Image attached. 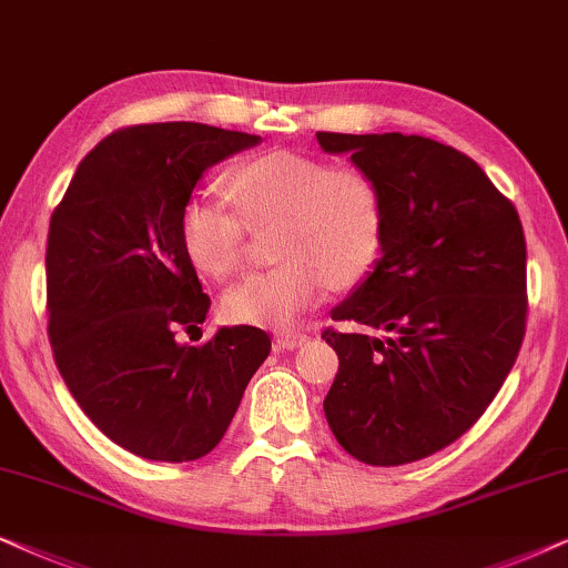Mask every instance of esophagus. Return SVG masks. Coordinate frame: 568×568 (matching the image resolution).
I'll return each instance as SVG.
<instances>
[{"instance_id": "1", "label": "esophagus", "mask_w": 568, "mask_h": 568, "mask_svg": "<svg viewBox=\"0 0 568 568\" xmlns=\"http://www.w3.org/2000/svg\"><path fill=\"white\" fill-rule=\"evenodd\" d=\"M306 339H308L306 332H301V329H285V332H277V335H275V345L283 347V351H293V347L304 345Z\"/></svg>"}]
</instances>
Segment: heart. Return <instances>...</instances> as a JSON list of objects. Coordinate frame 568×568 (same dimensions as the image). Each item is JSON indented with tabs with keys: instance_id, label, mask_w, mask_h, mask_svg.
I'll return each mask as SVG.
<instances>
[{
	"instance_id": "obj_1",
	"label": "heart",
	"mask_w": 568,
	"mask_h": 568,
	"mask_svg": "<svg viewBox=\"0 0 568 568\" xmlns=\"http://www.w3.org/2000/svg\"><path fill=\"white\" fill-rule=\"evenodd\" d=\"M236 213L207 196L181 210L179 236L189 262L213 277L241 264L248 229L272 231V270L239 280L225 291L221 312L233 324L285 329L327 293L351 288L372 272L384 241V196L358 165L270 150L239 163L225 176Z\"/></svg>"
}]
</instances>
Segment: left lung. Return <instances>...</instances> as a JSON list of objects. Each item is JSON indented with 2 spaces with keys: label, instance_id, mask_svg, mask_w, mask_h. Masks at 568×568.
Here are the masks:
<instances>
[{
  "label": "left lung",
  "instance_id": "obj_1",
  "mask_svg": "<svg viewBox=\"0 0 568 568\" xmlns=\"http://www.w3.org/2000/svg\"><path fill=\"white\" fill-rule=\"evenodd\" d=\"M384 196L374 272L332 308L339 368L324 415L347 455L392 467L457 442L494 403L527 322L517 210L473 158L418 134L316 132Z\"/></svg>",
  "mask_w": 568,
  "mask_h": 568
}]
</instances>
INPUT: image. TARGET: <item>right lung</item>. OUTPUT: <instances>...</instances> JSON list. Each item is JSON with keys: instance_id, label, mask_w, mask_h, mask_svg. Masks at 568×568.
<instances>
[{"instance_id": "obj_1", "label": "right lung", "mask_w": 568, "mask_h": 568, "mask_svg": "<svg viewBox=\"0 0 568 568\" xmlns=\"http://www.w3.org/2000/svg\"><path fill=\"white\" fill-rule=\"evenodd\" d=\"M262 138L194 121L126 126L74 171L49 225L47 308L59 374L111 442L155 463L205 457L229 430L267 332L221 327L181 246V210L210 165Z\"/></svg>"}]
</instances>
